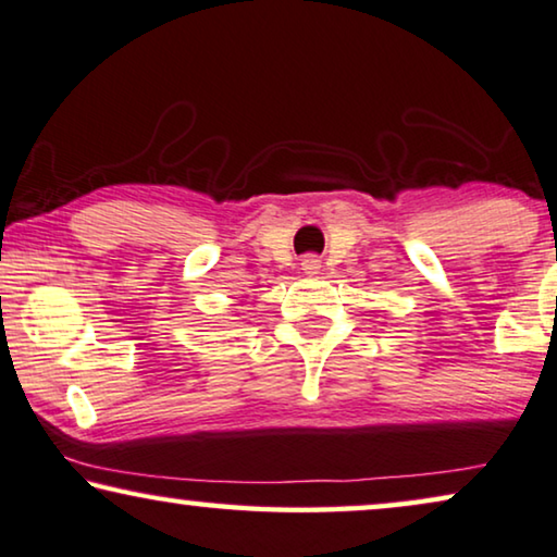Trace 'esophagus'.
<instances>
[{
  "label": "esophagus",
  "instance_id": "1",
  "mask_svg": "<svg viewBox=\"0 0 557 557\" xmlns=\"http://www.w3.org/2000/svg\"><path fill=\"white\" fill-rule=\"evenodd\" d=\"M300 268H302L305 275H320L322 260H320L318 255H305L302 262H300Z\"/></svg>",
  "mask_w": 557,
  "mask_h": 557
}]
</instances>
